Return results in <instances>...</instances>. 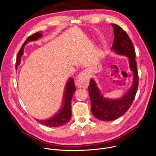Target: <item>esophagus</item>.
Wrapping results in <instances>:
<instances>
[{
	"label": "esophagus",
	"mask_w": 156,
	"mask_h": 156,
	"mask_svg": "<svg viewBox=\"0 0 156 156\" xmlns=\"http://www.w3.org/2000/svg\"><path fill=\"white\" fill-rule=\"evenodd\" d=\"M90 74L87 71H81L76 80V85L80 88H87L89 85Z\"/></svg>",
	"instance_id": "esophagus-1"
}]
</instances>
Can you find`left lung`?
Masks as SVG:
<instances>
[{
	"label": "left lung",
	"mask_w": 156,
	"mask_h": 156,
	"mask_svg": "<svg viewBox=\"0 0 156 156\" xmlns=\"http://www.w3.org/2000/svg\"><path fill=\"white\" fill-rule=\"evenodd\" d=\"M112 26L114 28V37L111 50L118 55L128 57L129 68L133 75L132 86L123 95L117 99L104 97L94 79L90 78L88 92L92 112L96 118L105 121L116 119L128 110L135 99L138 85L135 51L132 40L120 27L115 24H112Z\"/></svg>",
	"instance_id": "left-lung-1"
}]
</instances>
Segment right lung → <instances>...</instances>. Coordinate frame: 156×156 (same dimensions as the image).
<instances>
[{
	"mask_svg": "<svg viewBox=\"0 0 156 156\" xmlns=\"http://www.w3.org/2000/svg\"><path fill=\"white\" fill-rule=\"evenodd\" d=\"M42 37V34L41 31L35 33V34L29 37L24 43L23 44L20 51H19L17 55V61H16V67L17 69L18 66L21 63V56L23 55L24 47L29 42H33L36 41L40 38ZM76 91V87L75 86V82L72 77L69 78L65 85L63 97L62 99V103L61 105V108L59 109L54 116L47 119H35L37 121L43 125H45L49 127H58L62 126L70 120L71 118V102L72 100L73 95Z\"/></svg>",
	"mask_w": 156,
	"mask_h": 156,
	"instance_id": "1",
	"label": "right lung"
}]
</instances>
